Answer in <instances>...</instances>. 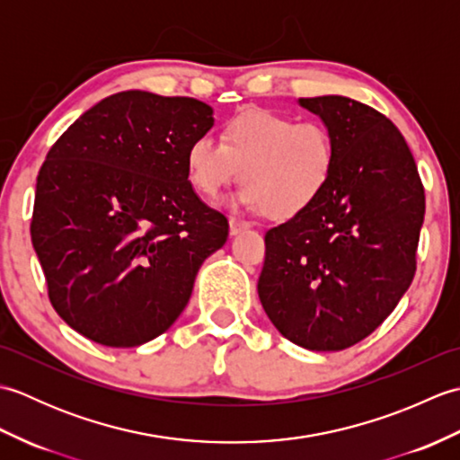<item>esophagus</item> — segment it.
Instances as JSON below:
<instances>
[{
  "label": "esophagus",
  "mask_w": 460,
  "mask_h": 460,
  "mask_svg": "<svg viewBox=\"0 0 460 460\" xmlns=\"http://www.w3.org/2000/svg\"><path fill=\"white\" fill-rule=\"evenodd\" d=\"M247 229H251L249 221H241V219H235V217L229 219V233H231V235H239V233L247 231Z\"/></svg>",
  "instance_id": "esophagus-1"
}]
</instances>
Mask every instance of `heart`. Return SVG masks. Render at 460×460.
<instances>
[{"mask_svg": "<svg viewBox=\"0 0 460 460\" xmlns=\"http://www.w3.org/2000/svg\"><path fill=\"white\" fill-rule=\"evenodd\" d=\"M336 142L322 122H296L262 109L243 111L221 126L219 144L208 136L185 150L191 188L215 199L239 178L235 203L287 221L314 205L336 170Z\"/></svg>", "mask_w": 460, "mask_h": 460, "instance_id": "1", "label": "heart"}]
</instances>
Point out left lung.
I'll use <instances>...</instances> for the list:
<instances>
[{"label": "left lung", "instance_id": "8db88e82", "mask_svg": "<svg viewBox=\"0 0 460 460\" xmlns=\"http://www.w3.org/2000/svg\"><path fill=\"white\" fill-rule=\"evenodd\" d=\"M336 142L322 198L265 235L259 298L292 344L338 351L392 314L415 275L425 193L392 120L348 96L298 99Z\"/></svg>", "mask_w": 460, "mask_h": 460}]
</instances>
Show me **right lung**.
I'll use <instances>...</instances> for the list:
<instances>
[{
    "mask_svg": "<svg viewBox=\"0 0 460 460\" xmlns=\"http://www.w3.org/2000/svg\"><path fill=\"white\" fill-rule=\"evenodd\" d=\"M211 126L201 101L124 91L49 150L31 241L53 308L84 338L136 348L164 334L203 261L227 241V219L185 172V150Z\"/></svg>",
    "mask_w": 460,
    "mask_h": 460,
    "instance_id": "right-lung-1",
    "label": "right lung"
}]
</instances>
